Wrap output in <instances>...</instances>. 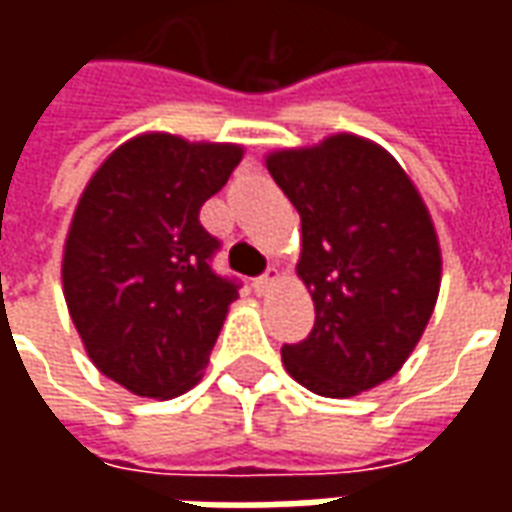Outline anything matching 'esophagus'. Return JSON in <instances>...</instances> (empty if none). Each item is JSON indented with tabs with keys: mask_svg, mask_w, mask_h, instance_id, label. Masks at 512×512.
Wrapping results in <instances>:
<instances>
[{
	"mask_svg": "<svg viewBox=\"0 0 512 512\" xmlns=\"http://www.w3.org/2000/svg\"><path fill=\"white\" fill-rule=\"evenodd\" d=\"M277 282H279V271H277V268H268L263 277L255 279V290H257V293H268V290L274 288Z\"/></svg>",
	"mask_w": 512,
	"mask_h": 512,
	"instance_id": "34e87169",
	"label": "esophagus"
}]
</instances>
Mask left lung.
I'll return each instance as SVG.
<instances>
[{
	"instance_id": "left-lung-1",
	"label": "left lung",
	"mask_w": 512,
	"mask_h": 512,
	"mask_svg": "<svg viewBox=\"0 0 512 512\" xmlns=\"http://www.w3.org/2000/svg\"><path fill=\"white\" fill-rule=\"evenodd\" d=\"M266 167L301 216V282L315 301L307 340L282 362L323 397H354L392 378L428 326L441 285L439 238L395 158L334 134L277 150Z\"/></svg>"
}]
</instances>
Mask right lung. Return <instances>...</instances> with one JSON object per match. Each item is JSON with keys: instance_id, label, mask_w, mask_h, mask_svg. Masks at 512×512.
Returning a JSON list of instances; mask_svg holds the SVG:
<instances>
[{"instance_id": "obj_1", "label": "right lung", "mask_w": 512, "mask_h": 512, "mask_svg": "<svg viewBox=\"0 0 512 512\" xmlns=\"http://www.w3.org/2000/svg\"><path fill=\"white\" fill-rule=\"evenodd\" d=\"M241 145L139 134L98 167L62 255L68 312L93 365L139 397L183 395L208 365L238 282L200 224Z\"/></svg>"}]
</instances>
